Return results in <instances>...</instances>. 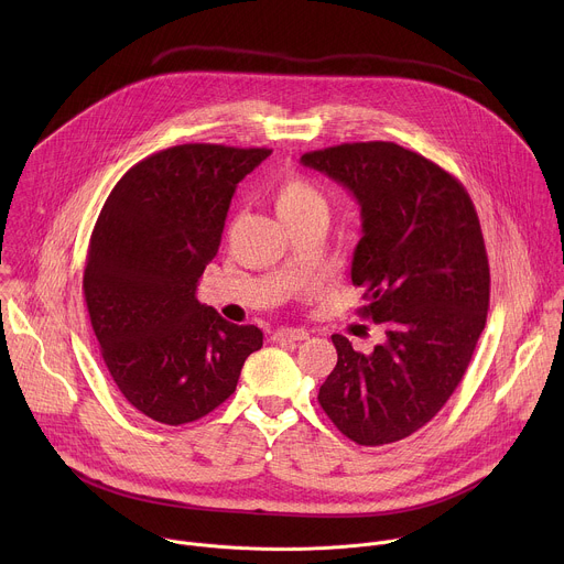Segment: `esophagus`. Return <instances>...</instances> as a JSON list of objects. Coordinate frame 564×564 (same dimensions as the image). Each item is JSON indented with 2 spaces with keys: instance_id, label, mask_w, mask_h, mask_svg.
<instances>
[{
  "instance_id": "obj_1",
  "label": "esophagus",
  "mask_w": 564,
  "mask_h": 564,
  "mask_svg": "<svg viewBox=\"0 0 564 564\" xmlns=\"http://www.w3.org/2000/svg\"><path fill=\"white\" fill-rule=\"evenodd\" d=\"M310 335L303 328H281L274 333V341H303Z\"/></svg>"
}]
</instances>
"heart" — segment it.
<instances>
[{"instance_id": "b5f03b06", "label": "heart", "mask_w": 564, "mask_h": 564, "mask_svg": "<svg viewBox=\"0 0 564 564\" xmlns=\"http://www.w3.org/2000/svg\"><path fill=\"white\" fill-rule=\"evenodd\" d=\"M274 207L281 220L328 209L326 198L318 192V187L299 174H290L276 183Z\"/></svg>"}]
</instances>
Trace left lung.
Instances as JSON below:
<instances>
[{"mask_svg": "<svg viewBox=\"0 0 564 564\" xmlns=\"http://www.w3.org/2000/svg\"><path fill=\"white\" fill-rule=\"evenodd\" d=\"M301 163L357 198V312L386 330L370 355L333 335L337 366L318 404L361 446L399 442L442 411L487 324L491 272L475 205L453 174L394 142H344Z\"/></svg>", "mask_w": 564, "mask_h": 564, "instance_id": "1", "label": "left lung"}]
</instances>
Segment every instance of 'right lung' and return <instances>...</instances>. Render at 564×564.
<instances>
[{"label": "right lung", "instance_id": "right-lung-1", "mask_svg": "<svg viewBox=\"0 0 564 564\" xmlns=\"http://www.w3.org/2000/svg\"><path fill=\"white\" fill-rule=\"evenodd\" d=\"M270 153L209 142L151 153L116 183L96 220L83 279L91 326L118 390L153 422L209 415L263 346L257 326L200 305L196 285L236 185Z\"/></svg>", "mask_w": 564, "mask_h": 564}]
</instances>
